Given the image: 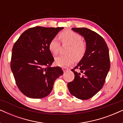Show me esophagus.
Here are the masks:
<instances>
[{"instance_id":"esophagus-1","label":"esophagus","mask_w":123,"mask_h":123,"mask_svg":"<svg viewBox=\"0 0 123 123\" xmlns=\"http://www.w3.org/2000/svg\"><path fill=\"white\" fill-rule=\"evenodd\" d=\"M69 69L68 68H66V67H63V70L64 72L68 71Z\"/></svg>"}]
</instances>
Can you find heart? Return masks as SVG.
Wrapping results in <instances>:
<instances>
[{"mask_svg": "<svg viewBox=\"0 0 123 123\" xmlns=\"http://www.w3.org/2000/svg\"><path fill=\"white\" fill-rule=\"evenodd\" d=\"M59 37L63 43H68L70 46L67 50V55H60L55 59V63L60 67H67L73 64L75 60H80L85 55L87 46L82 41L80 34L71 30H66L59 34ZM60 43L57 37H54L50 41L49 48L54 55H57L60 50Z\"/></svg>", "mask_w": 123, "mask_h": 123, "instance_id": "1", "label": "heart"}]
</instances>
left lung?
Wrapping results in <instances>:
<instances>
[{"label":"left lung","mask_w":123,"mask_h":123,"mask_svg":"<svg viewBox=\"0 0 123 123\" xmlns=\"http://www.w3.org/2000/svg\"><path fill=\"white\" fill-rule=\"evenodd\" d=\"M72 30L84 37L87 50L80 63L72 69L74 79L68 83V88L70 94L77 98L88 100L105 83L110 68L109 49L103 37L95 32L85 27ZM75 69L81 72H76Z\"/></svg>","instance_id":"obj_1"}]
</instances>
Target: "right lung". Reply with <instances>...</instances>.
<instances>
[{
  "instance_id": "right-lung-1",
  "label": "right lung",
  "mask_w": 123,
  "mask_h": 123,
  "mask_svg": "<svg viewBox=\"0 0 123 123\" xmlns=\"http://www.w3.org/2000/svg\"><path fill=\"white\" fill-rule=\"evenodd\" d=\"M63 27L36 26L22 33L12 49L11 68L16 85L25 96L41 98L49 95L54 83L63 74L49 48L52 38Z\"/></svg>"
}]
</instances>
